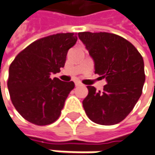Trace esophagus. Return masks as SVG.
Segmentation results:
<instances>
[{"label": "esophagus", "mask_w": 155, "mask_h": 155, "mask_svg": "<svg viewBox=\"0 0 155 155\" xmlns=\"http://www.w3.org/2000/svg\"><path fill=\"white\" fill-rule=\"evenodd\" d=\"M81 86V83L80 81L75 82V86Z\"/></svg>", "instance_id": "34e87169"}]
</instances>
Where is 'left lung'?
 <instances>
[{
  "label": "left lung",
  "instance_id": "obj_1",
  "mask_svg": "<svg viewBox=\"0 0 155 155\" xmlns=\"http://www.w3.org/2000/svg\"><path fill=\"white\" fill-rule=\"evenodd\" d=\"M95 63V74L107 81L104 91L87 86L82 104L86 115L99 125L111 126L130 113L143 92V58L130 41L107 32L78 34Z\"/></svg>",
  "mask_w": 155,
  "mask_h": 155
}]
</instances>
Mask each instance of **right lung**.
Masks as SVG:
<instances>
[{
	"label": "right lung",
	"instance_id": "1",
	"mask_svg": "<svg viewBox=\"0 0 155 155\" xmlns=\"http://www.w3.org/2000/svg\"><path fill=\"white\" fill-rule=\"evenodd\" d=\"M74 33H59L32 42L16 56L9 67L7 87L17 111L32 124L47 126L61 114L65 100L74 88L73 81L51 79L64 67Z\"/></svg>",
	"mask_w": 155,
	"mask_h": 155
}]
</instances>
